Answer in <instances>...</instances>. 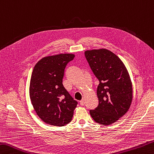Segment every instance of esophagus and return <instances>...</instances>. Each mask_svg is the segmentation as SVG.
<instances>
[{"instance_id": "obj_1", "label": "esophagus", "mask_w": 154, "mask_h": 154, "mask_svg": "<svg viewBox=\"0 0 154 154\" xmlns=\"http://www.w3.org/2000/svg\"><path fill=\"white\" fill-rule=\"evenodd\" d=\"M85 100H84L83 99H82V100L80 101V104L81 105H85Z\"/></svg>"}]
</instances>
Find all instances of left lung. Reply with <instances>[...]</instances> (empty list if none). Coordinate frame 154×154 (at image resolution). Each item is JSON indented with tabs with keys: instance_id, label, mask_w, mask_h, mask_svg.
<instances>
[{
	"instance_id": "obj_1",
	"label": "left lung",
	"mask_w": 154,
	"mask_h": 154,
	"mask_svg": "<svg viewBox=\"0 0 154 154\" xmlns=\"http://www.w3.org/2000/svg\"><path fill=\"white\" fill-rule=\"evenodd\" d=\"M85 56L99 83L98 106L89 113L95 122L108 125L128 111L132 101L131 81L124 64L111 51L101 49L86 51Z\"/></svg>"
}]
</instances>
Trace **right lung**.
<instances>
[{"label": "right lung", "mask_w": 154, "mask_h": 154, "mask_svg": "<svg viewBox=\"0 0 154 154\" xmlns=\"http://www.w3.org/2000/svg\"><path fill=\"white\" fill-rule=\"evenodd\" d=\"M73 54L41 59L33 69L30 98L37 116L47 124L62 127L71 122L78 104L63 85L65 69Z\"/></svg>", "instance_id": "obj_1"}]
</instances>
